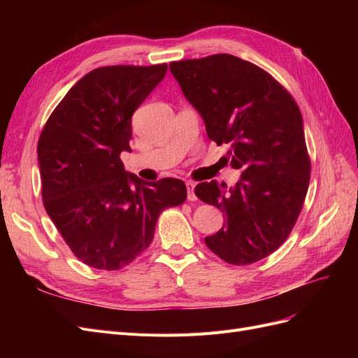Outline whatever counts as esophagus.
Wrapping results in <instances>:
<instances>
[{"mask_svg":"<svg viewBox=\"0 0 358 358\" xmlns=\"http://www.w3.org/2000/svg\"><path fill=\"white\" fill-rule=\"evenodd\" d=\"M185 185H187V191H188V200H189V201H194V200L197 199L196 194H194V188H196V183L188 180V182L185 183Z\"/></svg>","mask_w":358,"mask_h":358,"instance_id":"obj_1","label":"esophagus"}]
</instances>
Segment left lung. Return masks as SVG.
<instances>
[{"label":"left lung","mask_w":358,"mask_h":358,"mask_svg":"<svg viewBox=\"0 0 358 358\" xmlns=\"http://www.w3.org/2000/svg\"><path fill=\"white\" fill-rule=\"evenodd\" d=\"M208 137L229 143L227 162L242 170L234 187L201 182L196 196L225 212L227 224L204 242L224 262L251 264L285 242L305 201L310 161L303 117L272 76L233 55L170 64Z\"/></svg>","instance_id":"left-lung-1"}]
</instances>
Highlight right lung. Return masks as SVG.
Masks as SVG:
<instances>
[{
    "label": "right lung",
    "mask_w": 358,
    "mask_h": 358,
    "mask_svg": "<svg viewBox=\"0 0 358 358\" xmlns=\"http://www.w3.org/2000/svg\"><path fill=\"white\" fill-rule=\"evenodd\" d=\"M167 64L112 66L85 74L43 128L37 154L45 209L80 262L117 270L154 239L159 213L187 199L183 180L145 182L125 171L131 116Z\"/></svg>",
    "instance_id": "right-lung-1"
}]
</instances>
